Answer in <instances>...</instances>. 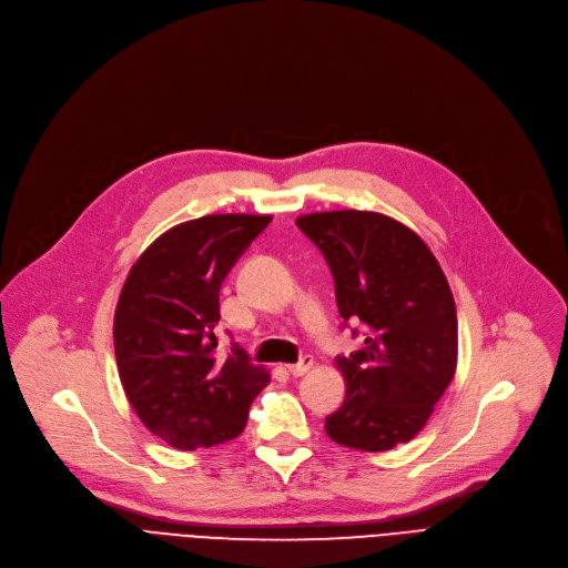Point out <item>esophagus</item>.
Masks as SVG:
<instances>
[{
	"instance_id": "1",
	"label": "esophagus",
	"mask_w": 568,
	"mask_h": 568,
	"mask_svg": "<svg viewBox=\"0 0 568 568\" xmlns=\"http://www.w3.org/2000/svg\"><path fill=\"white\" fill-rule=\"evenodd\" d=\"M311 368H313V359H311V356H304V359H302L300 364H290V366H287V373L294 375V377H302V375H306Z\"/></svg>"
}]
</instances>
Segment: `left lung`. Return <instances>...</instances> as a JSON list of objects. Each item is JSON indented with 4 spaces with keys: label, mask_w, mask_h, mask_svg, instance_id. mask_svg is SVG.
Here are the masks:
<instances>
[{
    "label": "left lung",
    "mask_w": 568,
    "mask_h": 568,
    "mask_svg": "<svg viewBox=\"0 0 568 568\" xmlns=\"http://www.w3.org/2000/svg\"><path fill=\"white\" fill-rule=\"evenodd\" d=\"M296 225L329 262L341 317L371 329L336 359L347 392L324 430L349 449L389 452L424 430L456 375L452 287L424 239L392 216L343 209Z\"/></svg>",
    "instance_id": "obj_1"
}]
</instances>
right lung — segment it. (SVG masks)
<instances>
[{
  "label": "right lung",
  "mask_w": 568,
  "mask_h": 568,
  "mask_svg": "<svg viewBox=\"0 0 568 568\" xmlns=\"http://www.w3.org/2000/svg\"><path fill=\"white\" fill-rule=\"evenodd\" d=\"M272 223L212 214L179 223L131 266L114 311V356L126 398L149 433L195 452L242 435L268 371L242 347L219 362V292L234 262Z\"/></svg>",
  "instance_id": "1"
}]
</instances>
